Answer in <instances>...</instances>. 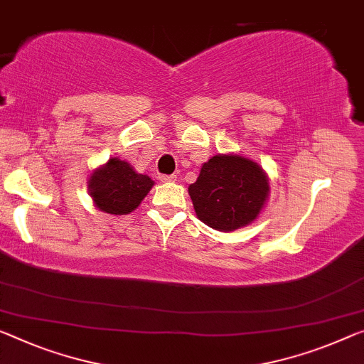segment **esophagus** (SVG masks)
I'll return each mask as SVG.
<instances>
[{
  "instance_id": "1",
  "label": "esophagus",
  "mask_w": 364,
  "mask_h": 364,
  "mask_svg": "<svg viewBox=\"0 0 364 364\" xmlns=\"http://www.w3.org/2000/svg\"><path fill=\"white\" fill-rule=\"evenodd\" d=\"M159 181L161 182H176L177 181V176L171 174V176H159Z\"/></svg>"
}]
</instances>
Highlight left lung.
<instances>
[{"instance_id": "obj_1", "label": "left lung", "mask_w": 364, "mask_h": 364, "mask_svg": "<svg viewBox=\"0 0 364 364\" xmlns=\"http://www.w3.org/2000/svg\"><path fill=\"white\" fill-rule=\"evenodd\" d=\"M188 195L201 223L229 232L259 218L270 195V182L255 161L234 153L216 154L201 166Z\"/></svg>"}]
</instances>
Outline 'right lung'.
Here are the masks:
<instances>
[{
    "label": "right lung",
    "instance_id": "1",
    "mask_svg": "<svg viewBox=\"0 0 364 364\" xmlns=\"http://www.w3.org/2000/svg\"><path fill=\"white\" fill-rule=\"evenodd\" d=\"M154 181L146 174H138L133 167L119 158L92 171L87 181L89 195L96 208L109 215H128L153 188Z\"/></svg>",
    "mask_w": 364,
    "mask_h": 364
}]
</instances>
